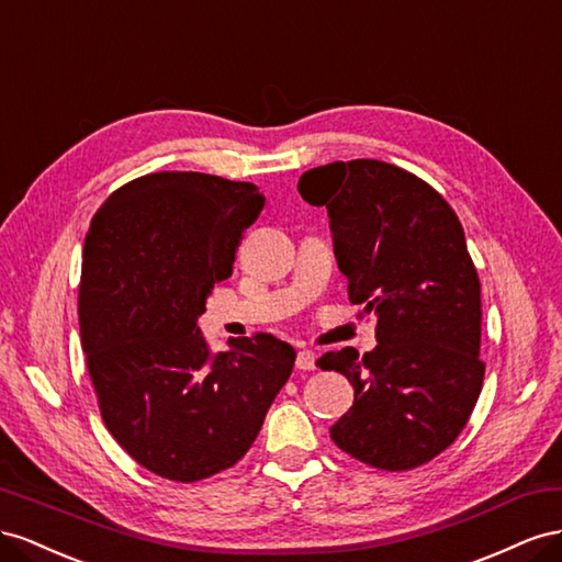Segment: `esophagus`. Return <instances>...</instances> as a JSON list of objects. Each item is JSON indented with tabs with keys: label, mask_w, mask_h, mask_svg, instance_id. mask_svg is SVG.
<instances>
[{
	"label": "esophagus",
	"mask_w": 562,
	"mask_h": 562,
	"mask_svg": "<svg viewBox=\"0 0 562 562\" xmlns=\"http://www.w3.org/2000/svg\"><path fill=\"white\" fill-rule=\"evenodd\" d=\"M296 370H303V372H311L315 370V352L303 348L296 352Z\"/></svg>",
	"instance_id": "esophagus-1"
}]
</instances>
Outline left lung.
I'll list each match as a JSON object with an SVG mask.
<instances>
[{
  "label": "left lung",
  "instance_id": "1",
  "mask_svg": "<svg viewBox=\"0 0 562 562\" xmlns=\"http://www.w3.org/2000/svg\"><path fill=\"white\" fill-rule=\"evenodd\" d=\"M299 192L327 206L350 303L379 317L372 352L317 360L356 391L329 436L374 469L422 467L457 440L483 389L480 280L461 223L428 183L379 159L315 167Z\"/></svg>",
  "mask_w": 562,
  "mask_h": 562
}]
</instances>
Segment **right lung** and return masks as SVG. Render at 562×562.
<instances>
[{"label": "right lung", "instance_id": "obj_1", "mask_svg": "<svg viewBox=\"0 0 562 562\" xmlns=\"http://www.w3.org/2000/svg\"><path fill=\"white\" fill-rule=\"evenodd\" d=\"M263 202L254 183L148 173L112 192L85 239L79 331L103 422L176 483L243 459L292 374L296 352L272 334L212 352L198 327Z\"/></svg>", "mask_w": 562, "mask_h": 562}]
</instances>
